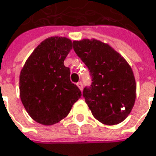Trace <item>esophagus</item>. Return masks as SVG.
Here are the masks:
<instances>
[{
    "instance_id": "obj_1",
    "label": "esophagus",
    "mask_w": 156,
    "mask_h": 156,
    "mask_svg": "<svg viewBox=\"0 0 156 156\" xmlns=\"http://www.w3.org/2000/svg\"><path fill=\"white\" fill-rule=\"evenodd\" d=\"M77 85H78V87L82 91V83L81 82H78V83H77Z\"/></svg>"
}]
</instances>
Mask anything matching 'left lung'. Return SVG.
I'll return each mask as SVG.
<instances>
[{
  "mask_svg": "<svg viewBox=\"0 0 156 156\" xmlns=\"http://www.w3.org/2000/svg\"><path fill=\"white\" fill-rule=\"evenodd\" d=\"M73 49L91 72L92 84L83 96L93 117L105 125L122 122L136 98L131 66L109 44L94 38L73 41Z\"/></svg>",
  "mask_w": 156,
  "mask_h": 156,
  "instance_id": "8db88e82",
  "label": "left lung"
}]
</instances>
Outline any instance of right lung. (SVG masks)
<instances>
[{"label":"right lung","mask_w":156,"mask_h":156,"mask_svg":"<svg viewBox=\"0 0 156 156\" xmlns=\"http://www.w3.org/2000/svg\"><path fill=\"white\" fill-rule=\"evenodd\" d=\"M72 49L71 39L46 38L33 51L20 72V98L31 118L51 126L65 119L81 91L70 80L64 61Z\"/></svg>","instance_id":"add662e5"}]
</instances>
